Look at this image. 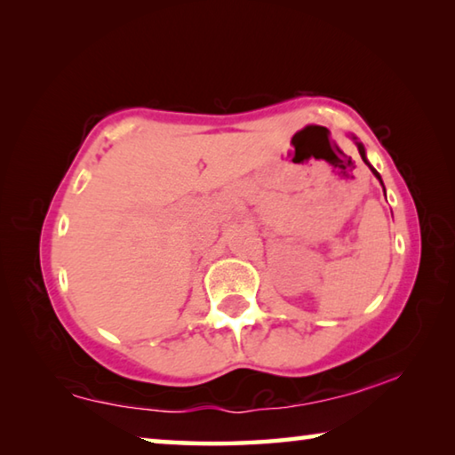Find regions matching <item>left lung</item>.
<instances>
[{
  "label": "left lung",
  "instance_id": "8db88e82",
  "mask_svg": "<svg viewBox=\"0 0 455 455\" xmlns=\"http://www.w3.org/2000/svg\"><path fill=\"white\" fill-rule=\"evenodd\" d=\"M357 148H359V154H361V158H363V163L369 166V163H367V158H365V148H363V144H359L357 142ZM369 168H371V166H369ZM371 172L377 176V179H379L381 180V176L379 174H377V171H375V168H371Z\"/></svg>",
  "mask_w": 455,
  "mask_h": 455
}]
</instances>
